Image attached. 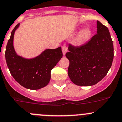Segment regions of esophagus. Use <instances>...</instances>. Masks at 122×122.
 <instances>
[{
  "label": "esophagus",
  "mask_w": 122,
  "mask_h": 122,
  "mask_svg": "<svg viewBox=\"0 0 122 122\" xmlns=\"http://www.w3.org/2000/svg\"><path fill=\"white\" fill-rule=\"evenodd\" d=\"M62 51H63V55H65V54L67 52V48L66 45H63L62 46Z\"/></svg>",
  "instance_id": "34e87169"
}]
</instances>
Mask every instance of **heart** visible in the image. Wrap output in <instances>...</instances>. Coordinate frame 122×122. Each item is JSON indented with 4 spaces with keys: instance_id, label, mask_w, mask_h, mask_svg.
<instances>
[{
    "instance_id": "b5f03b06",
    "label": "heart",
    "mask_w": 122,
    "mask_h": 122,
    "mask_svg": "<svg viewBox=\"0 0 122 122\" xmlns=\"http://www.w3.org/2000/svg\"><path fill=\"white\" fill-rule=\"evenodd\" d=\"M91 35V31L88 28H84L79 31L75 40L77 45H82L89 40Z\"/></svg>"
}]
</instances>
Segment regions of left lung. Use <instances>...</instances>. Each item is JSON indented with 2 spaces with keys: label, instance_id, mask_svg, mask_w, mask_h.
I'll list each match as a JSON object with an SVG mask.
<instances>
[{
  "label": "left lung",
  "instance_id": "8db88e82",
  "mask_svg": "<svg viewBox=\"0 0 122 122\" xmlns=\"http://www.w3.org/2000/svg\"><path fill=\"white\" fill-rule=\"evenodd\" d=\"M68 76L77 86L96 84L106 76L113 59V41L108 29L97 21V34L79 47L69 45Z\"/></svg>",
  "mask_w": 122,
  "mask_h": 122
}]
</instances>
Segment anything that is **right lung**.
<instances>
[{
    "label": "right lung",
    "mask_w": 122,
    "mask_h": 122,
    "mask_svg": "<svg viewBox=\"0 0 122 122\" xmlns=\"http://www.w3.org/2000/svg\"><path fill=\"white\" fill-rule=\"evenodd\" d=\"M19 26L20 23L12 30L6 46L7 66L13 77L21 86L28 89H40L48 84L52 69L63 57L61 47L46 49L35 58L20 56L14 46V34Z\"/></svg>",
    "instance_id": "right-lung-1"
}]
</instances>
